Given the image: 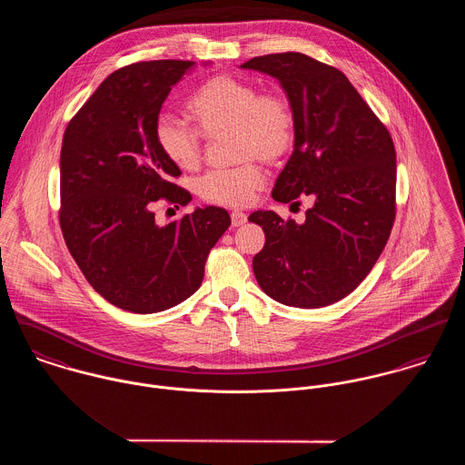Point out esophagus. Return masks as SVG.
<instances>
[{"label": "esophagus", "instance_id": "esophagus-1", "mask_svg": "<svg viewBox=\"0 0 465 465\" xmlns=\"http://www.w3.org/2000/svg\"><path fill=\"white\" fill-rule=\"evenodd\" d=\"M247 222V214L245 213H242V211H232L231 213V223H232V227H240V225H243Z\"/></svg>", "mask_w": 465, "mask_h": 465}]
</instances>
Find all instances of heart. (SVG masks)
Segmentation results:
<instances>
[{
    "label": "heart",
    "mask_w": 465,
    "mask_h": 465,
    "mask_svg": "<svg viewBox=\"0 0 465 465\" xmlns=\"http://www.w3.org/2000/svg\"><path fill=\"white\" fill-rule=\"evenodd\" d=\"M184 107L198 131L161 116L153 129L161 153L177 168L193 170L202 157V135L232 134L236 157L245 161L234 168L207 172L195 183V192L209 203L249 205L265 186V172L254 157L275 163L293 146L297 124L292 104L279 93H260L245 78L220 73L203 80Z\"/></svg>",
    "instance_id": "heart-1"
}]
</instances>
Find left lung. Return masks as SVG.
I'll use <instances>...</instances> for the list:
<instances>
[{
	"mask_svg": "<svg viewBox=\"0 0 465 465\" xmlns=\"http://www.w3.org/2000/svg\"><path fill=\"white\" fill-rule=\"evenodd\" d=\"M281 82L295 113L293 153L272 197L313 205L306 220L273 211L249 216L265 231L254 256L258 284L273 301L322 308L349 295L376 265L396 218V148L347 76L304 54L254 57L242 64Z\"/></svg>",
	"mask_w": 465,
	"mask_h": 465,
	"instance_id": "8db88e82",
	"label": "left lung"
}]
</instances>
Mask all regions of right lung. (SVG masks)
<instances>
[{"mask_svg":"<svg viewBox=\"0 0 465 465\" xmlns=\"http://www.w3.org/2000/svg\"><path fill=\"white\" fill-rule=\"evenodd\" d=\"M192 61L135 63L111 73L67 124L61 150V229L89 284L133 313L177 306L202 284L209 251L231 225L205 205L161 227L153 203L186 205L181 170L153 129L172 87Z\"/></svg>","mask_w":465,"mask_h":465,"instance_id":"obj_1","label":"right lung"}]
</instances>
